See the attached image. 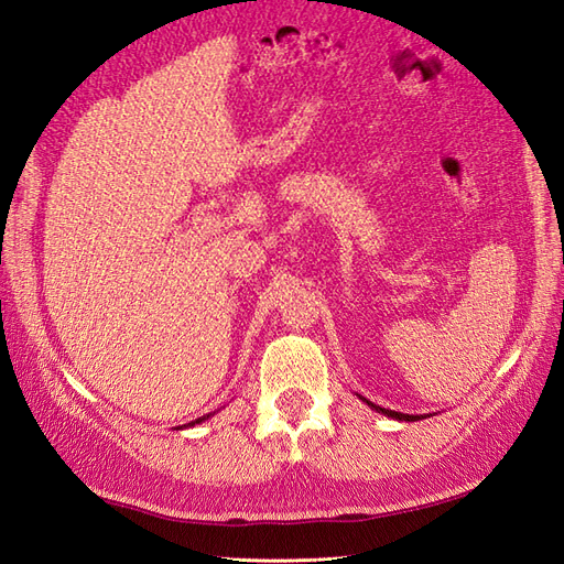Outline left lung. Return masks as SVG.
<instances>
[{
    "mask_svg": "<svg viewBox=\"0 0 564 564\" xmlns=\"http://www.w3.org/2000/svg\"><path fill=\"white\" fill-rule=\"evenodd\" d=\"M375 411H379V413H384V415H389V417H399V421H421V415H409V413H399V411H389V409H379V405H375V403H370Z\"/></svg>",
    "mask_w": 564,
    "mask_h": 564,
    "instance_id": "8db88e82",
    "label": "left lung"
}]
</instances>
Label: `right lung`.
<instances>
[{"label":"right lung","mask_w":564,"mask_h":564,"mask_svg":"<svg viewBox=\"0 0 564 564\" xmlns=\"http://www.w3.org/2000/svg\"><path fill=\"white\" fill-rule=\"evenodd\" d=\"M202 421H204V417H202ZM202 421H196V423H202Z\"/></svg>","instance_id":"add662e5"}]
</instances>
